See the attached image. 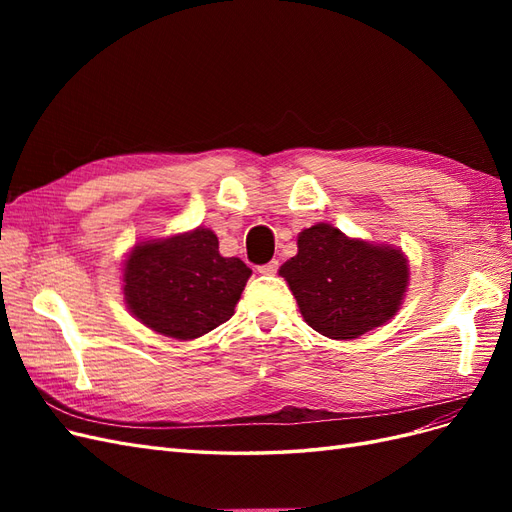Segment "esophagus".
<instances>
[{
  "label": "esophagus",
  "mask_w": 512,
  "mask_h": 512,
  "mask_svg": "<svg viewBox=\"0 0 512 512\" xmlns=\"http://www.w3.org/2000/svg\"><path fill=\"white\" fill-rule=\"evenodd\" d=\"M277 267H280V262L271 260V262H267V265H260V267H258V273H260V275H275V273H277Z\"/></svg>",
  "instance_id": "1"
}]
</instances>
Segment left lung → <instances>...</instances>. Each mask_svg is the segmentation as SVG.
<instances>
[{
  "label": "left lung",
  "instance_id": "1",
  "mask_svg": "<svg viewBox=\"0 0 512 512\" xmlns=\"http://www.w3.org/2000/svg\"><path fill=\"white\" fill-rule=\"evenodd\" d=\"M297 247L280 275L314 331L356 339L397 314L410 282L408 258L397 247L350 239L322 222L299 232Z\"/></svg>",
  "mask_w": 512,
  "mask_h": 512
}]
</instances>
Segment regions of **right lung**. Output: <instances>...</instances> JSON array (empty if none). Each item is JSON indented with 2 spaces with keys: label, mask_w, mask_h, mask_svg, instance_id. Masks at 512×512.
<instances>
[{
  "label": "right lung",
  "mask_w": 512,
  "mask_h": 512,
  "mask_svg": "<svg viewBox=\"0 0 512 512\" xmlns=\"http://www.w3.org/2000/svg\"><path fill=\"white\" fill-rule=\"evenodd\" d=\"M250 275L243 260L220 254L213 230L198 226L136 243L123 262V297L151 331L196 339L235 314Z\"/></svg>",
  "instance_id": "1"
}]
</instances>
